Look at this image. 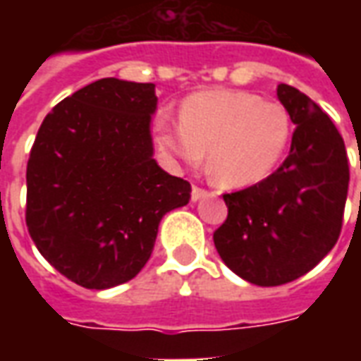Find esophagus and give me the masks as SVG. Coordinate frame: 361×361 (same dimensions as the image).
<instances>
[{
  "instance_id": "1",
  "label": "esophagus",
  "mask_w": 361,
  "mask_h": 361,
  "mask_svg": "<svg viewBox=\"0 0 361 361\" xmlns=\"http://www.w3.org/2000/svg\"><path fill=\"white\" fill-rule=\"evenodd\" d=\"M209 195H211V193H209V191H204V189H201V188L191 189V201H193V203H197V201H201L203 197H209Z\"/></svg>"
}]
</instances>
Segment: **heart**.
Masks as SVG:
<instances>
[{
	"label": "heart",
	"instance_id": "obj_1",
	"mask_svg": "<svg viewBox=\"0 0 361 361\" xmlns=\"http://www.w3.org/2000/svg\"><path fill=\"white\" fill-rule=\"evenodd\" d=\"M294 126L279 102L243 90H207L183 100L180 126L158 121V145L188 166L207 152V172L219 185L242 189L267 180L282 162Z\"/></svg>",
	"mask_w": 361,
	"mask_h": 361
}]
</instances>
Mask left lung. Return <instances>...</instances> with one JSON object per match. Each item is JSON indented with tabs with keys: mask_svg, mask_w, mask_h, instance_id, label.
I'll return each instance as SVG.
<instances>
[{
	"mask_svg": "<svg viewBox=\"0 0 361 361\" xmlns=\"http://www.w3.org/2000/svg\"><path fill=\"white\" fill-rule=\"evenodd\" d=\"M276 96L295 126L286 160L257 185L224 195L228 219L214 232L228 269L257 286L300 279L333 250L350 181L331 118L290 85H279Z\"/></svg>",
	"mask_w": 361,
	"mask_h": 361,
	"instance_id": "obj_1",
	"label": "left lung"
}]
</instances>
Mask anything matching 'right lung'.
I'll use <instances>...</instances> for the list:
<instances>
[{
    "label": "right lung",
    "instance_id": "right-lung-1",
    "mask_svg": "<svg viewBox=\"0 0 361 361\" xmlns=\"http://www.w3.org/2000/svg\"><path fill=\"white\" fill-rule=\"evenodd\" d=\"M152 82L100 79L44 118L27 164V226L42 257L79 286L135 279L158 226L191 199L154 160Z\"/></svg>",
    "mask_w": 361,
    "mask_h": 361
}]
</instances>
